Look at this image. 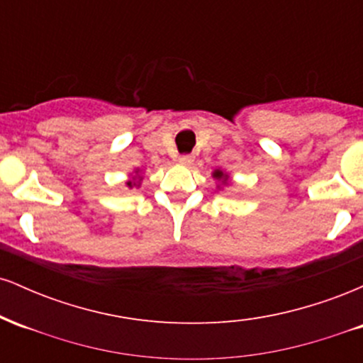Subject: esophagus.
<instances>
[{"label":"esophagus","instance_id":"34e87169","mask_svg":"<svg viewBox=\"0 0 363 363\" xmlns=\"http://www.w3.org/2000/svg\"><path fill=\"white\" fill-rule=\"evenodd\" d=\"M194 162V157L189 155V153H186V155H181L179 157V164L182 165H191Z\"/></svg>","mask_w":363,"mask_h":363}]
</instances>
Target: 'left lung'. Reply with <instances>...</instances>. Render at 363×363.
<instances>
[{
    "mask_svg": "<svg viewBox=\"0 0 363 363\" xmlns=\"http://www.w3.org/2000/svg\"><path fill=\"white\" fill-rule=\"evenodd\" d=\"M213 177H215V179H222V181H227V176H225L222 170H215Z\"/></svg>",
    "mask_w": 363,
    "mask_h": 363,
    "instance_id": "1",
    "label": "left lung"
}]
</instances>
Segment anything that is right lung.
<instances>
[{
    "instance_id": "add662e5",
    "label": "right lung",
    "mask_w": 363,
    "mask_h": 363,
    "mask_svg": "<svg viewBox=\"0 0 363 363\" xmlns=\"http://www.w3.org/2000/svg\"><path fill=\"white\" fill-rule=\"evenodd\" d=\"M126 184H128L129 187H133V186H138V184H140V182H135V179H133V181H128V182H126Z\"/></svg>"
}]
</instances>
